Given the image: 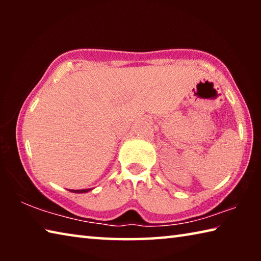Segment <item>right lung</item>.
<instances>
[{
	"instance_id": "obj_1",
	"label": "right lung",
	"mask_w": 261,
	"mask_h": 261,
	"mask_svg": "<svg viewBox=\"0 0 261 261\" xmlns=\"http://www.w3.org/2000/svg\"><path fill=\"white\" fill-rule=\"evenodd\" d=\"M91 189H84V190H70L71 192H74V193H85V192H88L90 191Z\"/></svg>"
}]
</instances>
